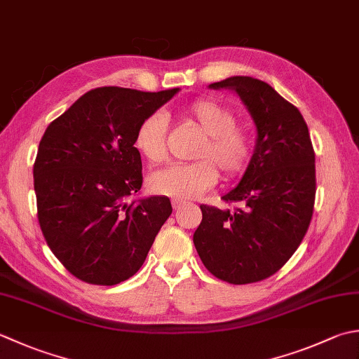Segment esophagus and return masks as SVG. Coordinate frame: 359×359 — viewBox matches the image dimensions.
Returning a JSON list of instances; mask_svg holds the SVG:
<instances>
[{
	"label": "esophagus",
	"mask_w": 359,
	"mask_h": 359,
	"mask_svg": "<svg viewBox=\"0 0 359 359\" xmlns=\"http://www.w3.org/2000/svg\"><path fill=\"white\" fill-rule=\"evenodd\" d=\"M187 202L182 201V199H172V207L174 210H180L182 207H185Z\"/></svg>",
	"instance_id": "esophagus-1"
}]
</instances>
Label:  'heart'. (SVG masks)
Listing matches in <instances>:
<instances>
[{
    "label": "heart",
    "mask_w": 359,
    "mask_h": 359,
    "mask_svg": "<svg viewBox=\"0 0 359 359\" xmlns=\"http://www.w3.org/2000/svg\"><path fill=\"white\" fill-rule=\"evenodd\" d=\"M187 118L199 128L203 138L193 154L198 158L188 165H172L154 172L149 187L154 193L175 199H193L213 188L219 168L227 180L241 175L248 168L254 140L244 124L236 123L235 110L212 97H199L185 107ZM133 146L152 165L168 157V123L163 114L143 118L138 124Z\"/></svg>",
    "instance_id": "b5f03b06"
}]
</instances>
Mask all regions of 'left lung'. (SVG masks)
Returning <instances> with one entry per match:
<instances>
[{
	"label": "left lung",
	"instance_id": "obj_1",
	"mask_svg": "<svg viewBox=\"0 0 359 359\" xmlns=\"http://www.w3.org/2000/svg\"><path fill=\"white\" fill-rule=\"evenodd\" d=\"M210 88H231L254 118L258 138L240 185L224 196L235 210L201 205L196 250L215 277L231 285L273 276L297 250L316 199L314 149L296 105L269 83L233 76Z\"/></svg>",
	"mask_w": 359,
	"mask_h": 359
}]
</instances>
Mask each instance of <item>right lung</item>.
<instances>
[{
	"instance_id": "right-lung-1",
	"label": "right lung",
	"mask_w": 359,
	"mask_h": 359,
	"mask_svg": "<svg viewBox=\"0 0 359 359\" xmlns=\"http://www.w3.org/2000/svg\"><path fill=\"white\" fill-rule=\"evenodd\" d=\"M177 91L90 90L41 137L34 161L39 224L53 254L82 282L130 278L172 213L168 198H128L143 184L138 124Z\"/></svg>"
}]
</instances>
